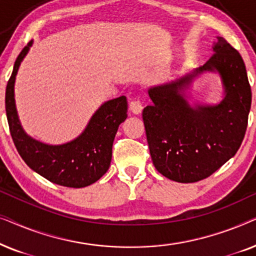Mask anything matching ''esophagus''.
I'll return each mask as SVG.
<instances>
[{"instance_id":"obj_1","label":"esophagus","mask_w":256,"mask_h":256,"mask_svg":"<svg viewBox=\"0 0 256 256\" xmlns=\"http://www.w3.org/2000/svg\"><path fill=\"white\" fill-rule=\"evenodd\" d=\"M130 110L132 112V113L138 115L142 113V110H143V106H142V102L140 101V99H136L134 101H132L130 102Z\"/></svg>"}]
</instances>
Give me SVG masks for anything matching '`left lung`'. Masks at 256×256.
<instances>
[{"label":"left lung","instance_id":"8db88e82","mask_svg":"<svg viewBox=\"0 0 256 256\" xmlns=\"http://www.w3.org/2000/svg\"><path fill=\"white\" fill-rule=\"evenodd\" d=\"M214 54L202 68L163 85L150 87L152 104L143 110L154 166L178 183L211 176L236 155L246 134L252 90L239 52L216 37ZM202 72H218L226 96L218 105L192 108L184 90Z\"/></svg>","mask_w":256,"mask_h":256}]
</instances>
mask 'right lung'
I'll list each match as a JSON object with an SVG mask.
<instances>
[{
    "instance_id": "obj_1",
    "label": "right lung",
    "mask_w": 256,
    "mask_h": 256,
    "mask_svg": "<svg viewBox=\"0 0 256 256\" xmlns=\"http://www.w3.org/2000/svg\"><path fill=\"white\" fill-rule=\"evenodd\" d=\"M32 42L17 57L6 90V112L10 134L17 152L28 166L52 183L68 188H85L107 172L112 146L118 126L127 118L124 96L101 104L82 134L59 146L45 144L26 134L20 126L15 104V79Z\"/></svg>"
}]
</instances>
